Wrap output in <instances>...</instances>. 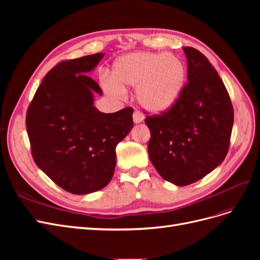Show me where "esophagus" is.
<instances>
[{
  "mask_svg": "<svg viewBox=\"0 0 260 260\" xmlns=\"http://www.w3.org/2000/svg\"><path fill=\"white\" fill-rule=\"evenodd\" d=\"M143 119H144L143 114L140 111H135V113H133V121H135L136 123H140L143 121Z\"/></svg>",
  "mask_w": 260,
  "mask_h": 260,
  "instance_id": "1",
  "label": "esophagus"
}]
</instances>
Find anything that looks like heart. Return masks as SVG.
<instances>
[{"label": "heart", "instance_id": "heart-1", "mask_svg": "<svg viewBox=\"0 0 260 260\" xmlns=\"http://www.w3.org/2000/svg\"><path fill=\"white\" fill-rule=\"evenodd\" d=\"M186 69L178 56L170 53L136 52L117 58L112 79H105L106 90L122 95L124 88L137 86L140 106L149 113H162L174 106L182 93Z\"/></svg>", "mask_w": 260, "mask_h": 260}]
</instances>
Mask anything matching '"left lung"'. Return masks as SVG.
<instances>
[{
	"label": "left lung",
	"instance_id": "obj_1",
	"mask_svg": "<svg viewBox=\"0 0 260 260\" xmlns=\"http://www.w3.org/2000/svg\"><path fill=\"white\" fill-rule=\"evenodd\" d=\"M183 51L187 82L179 100L168 111L145 118L149 159L165 180L179 186L201 180L223 161L234 119L229 93L207 57L190 46Z\"/></svg>",
	"mask_w": 260,
	"mask_h": 260
}]
</instances>
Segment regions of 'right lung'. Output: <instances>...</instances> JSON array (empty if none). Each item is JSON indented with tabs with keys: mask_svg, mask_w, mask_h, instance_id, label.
<instances>
[{
	"mask_svg": "<svg viewBox=\"0 0 260 260\" xmlns=\"http://www.w3.org/2000/svg\"><path fill=\"white\" fill-rule=\"evenodd\" d=\"M103 53L61 60L45 75L27 109L26 127L37 166L65 191L89 194L106 186L116 166V146L133 127V108L99 112L102 90L86 73Z\"/></svg>",
	"mask_w": 260,
	"mask_h": 260,
	"instance_id": "add662e5",
	"label": "right lung"
}]
</instances>
